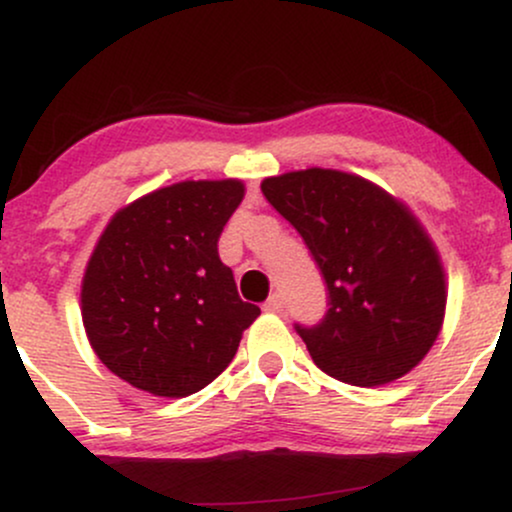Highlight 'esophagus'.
I'll return each mask as SVG.
<instances>
[{"instance_id": "esophagus-1", "label": "esophagus", "mask_w": 512, "mask_h": 512, "mask_svg": "<svg viewBox=\"0 0 512 512\" xmlns=\"http://www.w3.org/2000/svg\"><path fill=\"white\" fill-rule=\"evenodd\" d=\"M281 308H284V298H281V293H272L269 301L264 303V310H267V313H281Z\"/></svg>"}]
</instances>
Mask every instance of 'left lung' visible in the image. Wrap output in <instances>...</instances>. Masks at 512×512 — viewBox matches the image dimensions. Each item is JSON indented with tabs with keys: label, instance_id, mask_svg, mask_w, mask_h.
I'll return each mask as SVG.
<instances>
[{
	"label": "left lung",
	"instance_id": "1",
	"mask_svg": "<svg viewBox=\"0 0 512 512\" xmlns=\"http://www.w3.org/2000/svg\"><path fill=\"white\" fill-rule=\"evenodd\" d=\"M267 202L301 233L327 284V313L296 325L315 366L358 387L419 366L443 327L445 272L416 216L383 187L332 168L264 178Z\"/></svg>",
	"mask_w": 512,
	"mask_h": 512
}]
</instances>
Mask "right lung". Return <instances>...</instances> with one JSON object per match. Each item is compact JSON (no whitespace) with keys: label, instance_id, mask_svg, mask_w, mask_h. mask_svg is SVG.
I'll list each match as a JSON object with an SVG mask.
<instances>
[{"label":"right lung","instance_id":"obj_1","mask_svg":"<svg viewBox=\"0 0 512 512\" xmlns=\"http://www.w3.org/2000/svg\"><path fill=\"white\" fill-rule=\"evenodd\" d=\"M240 180H185L149 192L105 226L81 281L93 351L137 390L187 397L219 378L260 308L240 301L219 236Z\"/></svg>","mask_w":512,"mask_h":512}]
</instances>
